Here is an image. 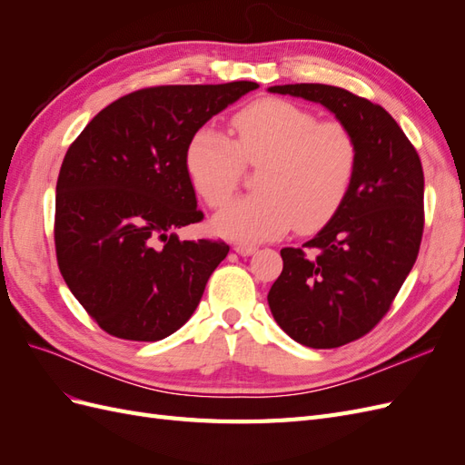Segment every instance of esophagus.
<instances>
[{
  "mask_svg": "<svg viewBox=\"0 0 465 465\" xmlns=\"http://www.w3.org/2000/svg\"><path fill=\"white\" fill-rule=\"evenodd\" d=\"M234 252H236V254H241V256H250V254H254V252H256V246L246 244V242H238V244H234Z\"/></svg>",
  "mask_w": 465,
  "mask_h": 465,
  "instance_id": "esophagus-1",
  "label": "esophagus"
}]
</instances>
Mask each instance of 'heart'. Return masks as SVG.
Returning <instances> with one entry per match:
<instances>
[{
    "label": "heart",
    "mask_w": 465,
    "mask_h": 465,
    "mask_svg": "<svg viewBox=\"0 0 465 465\" xmlns=\"http://www.w3.org/2000/svg\"><path fill=\"white\" fill-rule=\"evenodd\" d=\"M234 142L213 125L195 130L186 168L211 207L227 203L244 173V161L262 166L260 192L238 198L213 219L221 236L241 242L270 241L292 224L301 231L328 221L353 184L361 149L345 124L320 122L314 112L267 98L236 112Z\"/></svg>",
    "instance_id": "1"
}]
</instances>
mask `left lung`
Masks as SVG:
<instances>
[{
  "mask_svg": "<svg viewBox=\"0 0 465 465\" xmlns=\"http://www.w3.org/2000/svg\"><path fill=\"white\" fill-rule=\"evenodd\" d=\"M267 91L322 104L359 142V168L343 203L311 241L281 250L283 272L267 292L275 322L294 341L341 347L382 320L417 260L423 166L398 122L367 98L320 83Z\"/></svg>",
  "mask_w": 465,
  "mask_h": 465,
  "instance_id": "left-lung-1",
  "label": "left lung"
}]
</instances>
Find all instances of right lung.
<instances>
[{"label": "right lung", "instance_id": "obj_1", "mask_svg": "<svg viewBox=\"0 0 465 465\" xmlns=\"http://www.w3.org/2000/svg\"><path fill=\"white\" fill-rule=\"evenodd\" d=\"M254 81L164 85L125 94L67 149L55 186V256L69 291L104 331L159 341L190 320L221 241H180L174 229L203 213L186 147Z\"/></svg>", "mask_w": 465, "mask_h": 465}]
</instances>
